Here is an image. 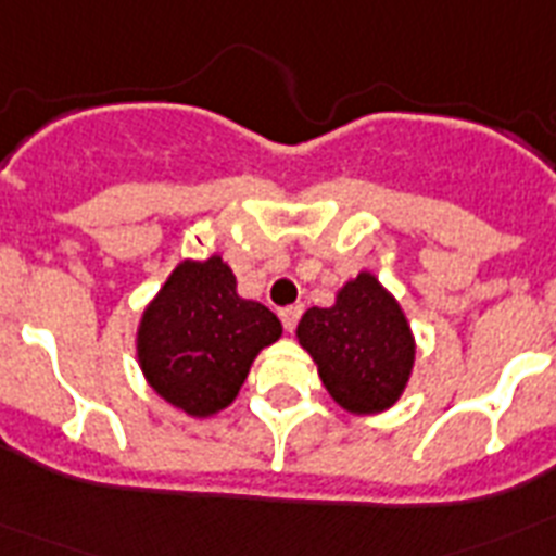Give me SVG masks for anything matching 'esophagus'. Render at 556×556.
<instances>
[{
  "mask_svg": "<svg viewBox=\"0 0 556 556\" xmlns=\"http://www.w3.org/2000/svg\"><path fill=\"white\" fill-rule=\"evenodd\" d=\"M281 323H283V328H287L289 333L294 331V328H298V320H301V314H303V306H287V308H281Z\"/></svg>",
  "mask_w": 556,
  "mask_h": 556,
  "instance_id": "34e87169",
  "label": "esophagus"
}]
</instances>
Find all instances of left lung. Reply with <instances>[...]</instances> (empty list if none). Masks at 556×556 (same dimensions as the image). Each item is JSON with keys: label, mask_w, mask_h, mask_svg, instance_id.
Returning a JSON list of instances; mask_svg holds the SVG:
<instances>
[{"label": "left lung", "mask_w": 556, "mask_h": 556, "mask_svg": "<svg viewBox=\"0 0 556 556\" xmlns=\"http://www.w3.org/2000/svg\"><path fill=\"white\" fill-rule=\"evenodd\" d=\"M301 345L317 362L323 384L356 415L395 404L415 362V339L392 294L362 273L331 308H308L298 326Z\"/></svg>", "instance_id": "1"}]
</instances>
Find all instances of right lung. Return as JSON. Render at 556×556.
<instances>
[{
    "instance_id": "right-lung-1",
    "label": "right lung",
    "mask_w": 556,
    "mask_h": 556,
    "mask_svg": "<svg viewBox=\"0 0 556 556\" xmlns=\"http://www.w3.org/2000/svg\"><path fill=\"white\" fill-rule=\"evenodd\" d=\"M281 337L267 306L242 301L219 255L184 262L144 312L139 358L152 390L194 417L225 409L255 353Z\"/></svg>"
}]
</instances>
